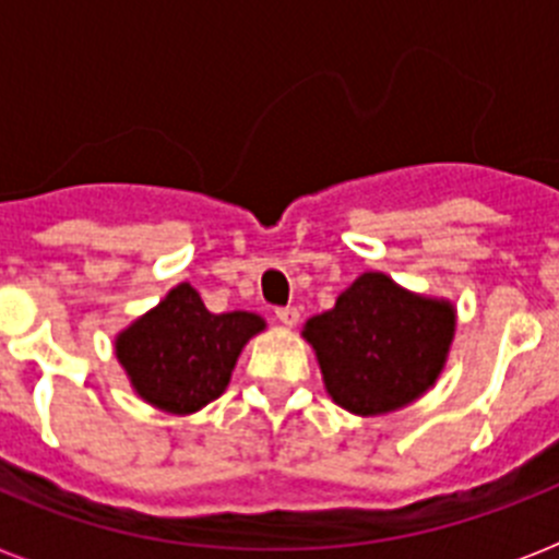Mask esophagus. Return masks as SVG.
Wrapping results in <instances>:
<instances>
[{
	"label": "esophagus",
	"instance_id": "esophagus-1",
	"mask_svg": "<svg viewBox=\"0 0 559 559\" xmlns=\"http://www.w3.org/2000/svg\"><path fill=\"white\" fill-rule=\"evenodd\" d=\"M274 313H276V319L285 324V328H294V324L299 322V310L290 308V305H288V308H276Z\"/></svg>",
	"mask_w": 559,
	"mask_h": 559
}]
</instances>
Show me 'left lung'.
Returning a JSON list of instances; mask_svg holds the SVG:
<instances>
[{
  "instance_id": "left-lung-1",
  "label": "left lung",
  "mask_w": 559,
  "mask_h": 559,
  "mask_svg": "<svg viewBox=\"0 0 559 559\" xmlns=\"http://www.w3.org/2000/svg\"><path fill=\"white\" fill-rule=\"evenodd\" d=\"M456 330L448 299L400 288L380 271L360 274L313 316L302 335L313 347L324 389L341 408L374 417L397 412L437 383Z\"/></svg>"
}]
</instances>
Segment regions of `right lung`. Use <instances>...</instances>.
<instances>
[{
  "instance_id": "right-lung-1",
  "label": "right lung",
  "mask_w": 559,
  "mask_h": 559,
  "mask_svg": "<svg viewBox=\"0 0 559 559\" xmlns=\"http://www.w3.org/2000/svg\"><path fill=\"white\" fill-rule=\"evenodd\" d=\"M265 330L257 313H210L181 283L114 341L133 392L167 414H192L226 392L246 341Z\"/></svg>"
}]
</instances>
